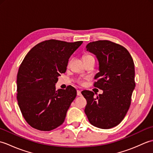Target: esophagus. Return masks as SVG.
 <instances>
[{"label": "esophagus", "mask_w": 153, "mask_h": 153, "mask_svg": "<svg viewBox=\"0 0 153 153\" xmlns=\"http://www.w3.org/2000/svg\"><path fill=\"white\" fill-rule=\"evenodd\" d=\"M77 96H81V95H82V92H81V91H79V90H77Z\"/></svg>", "instance_id": "esophagus-1"}]
</instances>
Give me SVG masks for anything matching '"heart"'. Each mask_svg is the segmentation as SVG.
<instances>
[{
	"mask_svg": "<svg viewBox=\"0 0 153 153\" xmlns=\"http://www.w3.org/2000/svg\"><path fill=\"white\" fill-rule=\"evenodd\" d=\"M93 58L91 55H85V56H83V59L84 58V59H85V58ZM79 83H82L83 82H82V81H79Z\"/></svg>",
	"mask_w": 153,
	"mask_h": 153,
	"instance_id": "b5f03b06",
	"label": "heart"
}]
</instances>
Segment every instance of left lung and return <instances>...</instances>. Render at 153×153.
Returning a JSON list of instances; mask_svg holds the SVG:
<instances>
[{
    "instance_id": "8db88e82",
    "label": "left lung",
    "mask_w": 153,
    "mask_h": 153,
    "mask_svg": "<svg viewBox=\"0 0 153 153\" xmlns=\"http://www.w3.org/2000/svg\"><path fill=\"white\" fill-rule=\"evenodd\" d=\"M86 48L99 61L94 86L103 93L95 97L93 92L83 91L87 100L85 113L93 126L112 128L122 121L130 106L135 87L134 60L126 48L110 41L91 42Z\"/></svg>"
}]
</instances>
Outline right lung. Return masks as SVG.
I'll return each mask as SVG.
<instances>
[{
  "label": "right lung",
  "instance_id": "add662e5",
  "mask_svg": "<svg viewBox=\"0 0 153 153\" xmlns=\"http://www.w3.org/2000/svg\"><path fill=\"white\" fill-rule=\"evenodd\" d=\"M82 43L45 41L24 58L17 75V100L23 116L32 128L51 131L64 122L77 91L71 85L56 91L55 85L58 76L66 72L70 56Z\"/></svg>",
  "mask_w": 153,
  "mask_h": 153
}]
</instances>
